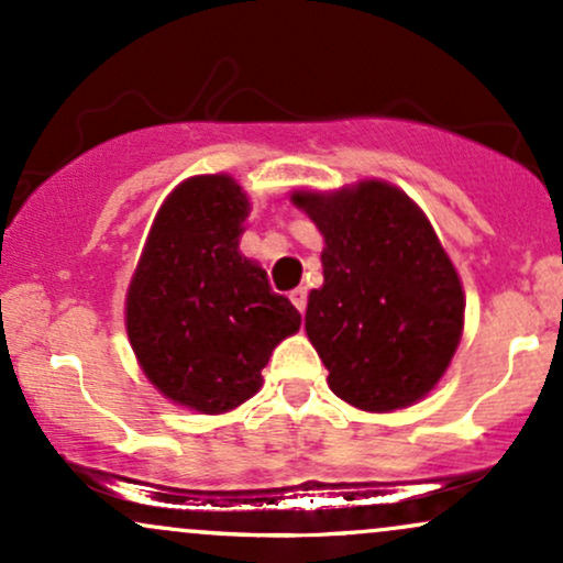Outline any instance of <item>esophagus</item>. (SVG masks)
<instances>
[{
	"instance_id": "1",
	"label": "esophagus",
	"mask_w": 563,
	"mask_h": 563,
	"mask_svg": "<svg viewBox=\"0 0 563 563\" xmlns=\"http://www.w3.org/2000/svg\"><path fill=\"white\" fill-rule=\"evenodd\" d=\"M288 299L294 301V307L299 309V312H303V309H307V288H303V286L294 288V290H290V294H288Z\"/></svg>"
}]
</instances>
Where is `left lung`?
<instances>
[{"label": "left lung", "mask_w": 563, "mask_h": 563, "mask_svg": "<svg viewBox=\"0 0 563 563\" xmlns=\"http://www.w3.org/2000/svg\"><path fill=\"white\" fill-rule=\"evenodd\" d=\"M294 203L325 238L322 288L309 294V341L335 397L399 410L426 397L463 333V288L429 219L397 187L360 183Z\"/></svg>", "instance_id": "1"}]
</instances>
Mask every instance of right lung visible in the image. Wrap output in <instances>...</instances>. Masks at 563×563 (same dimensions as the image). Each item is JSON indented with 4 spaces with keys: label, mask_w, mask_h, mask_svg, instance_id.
Here are the masks:
<instances>
[{
    "label": "right lung",
    "mask_w": 563,
    "mask_h": 563,
    "mask_svg": "<svg viewBox=\"0 0 563 563\" xmlns=\"http://www.w3.org/2000/svg\"><path fill=\"white\" fill-rule=\"evenodd\" d=\"M249 198L224 174L187 179L161 206L126 296V333L172 402L228 412L254 397L301 314L238 251Z\"/></svg>",
    "instance_id": "right-lung-1"
}]
</instances>
